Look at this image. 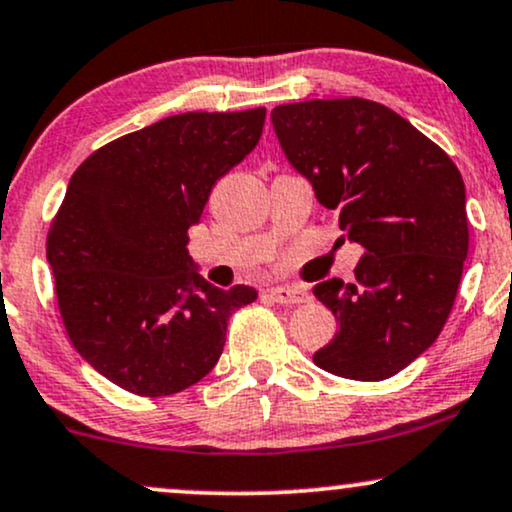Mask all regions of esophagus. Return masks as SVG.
<instances>
[{"instance_id": "1", "label": "esophagus", "mask_w": 512, "mask_h": 512, "mask_svg": "<svg viewBox=\"0 0 512 512\" xmlns=\"http://www.w3.org/2000/svg\"><path fill=\"white\" fill-rule=\"evenodd\" d=\"M272 295V300L281 305H303V303H310L312 295L305 291L303 286H276L269 291Z\"/></svg>"}]
</instances>
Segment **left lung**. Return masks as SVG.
Returning a JSON list of instances; mask_svg holds the SVG:
<instances>
[{
    "label": "left lung",
    "mask_w": 512,
    "mask_h": 512,
    "mask_svg": "<svg viewBox=\"0 0 512 512\" xmlns=\"http://www.w3.org/2000/svg\"><path fill=\"white\" fill-rule=\"evenodd\" d=\"M272 123L319 205L365 248L353 283L315 286L338 331L312 360L336 377L389 379L453 310L470 245L463 176L410 121L362 97L281 104Z\"/></svg>",
    "instance_id": "1"
}]
</instances>
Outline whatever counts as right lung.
Returning <instances> with one entry per match:
<instances>
[{"instance_id":"obj_1","label":"right lung","mask_w":512,"mask_h":512,"mask_svg":"<svg viewBox=\"0 0 512 512\" xmlns=\"http://www.w3.org/2000/svg\"><path fill=\"white\" fill-rule=\"evenodd\" d=\"M267 109L188 112L112 140L78 166L47 233L73 348L135 396H171L217 365L229 317L257 291L195 272L188 229L260 143Z\"/></svg>"}]
</instances>
